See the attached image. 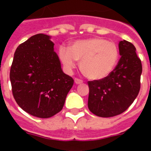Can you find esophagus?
I'll return each instance as SVG.
<instances>
[{
  "label": "esophagus",
  "mask_w": 151,
  "mask_h": 151,
  "mask_svg": "<svg viewBox=\"0 0 151 151\" xmlns=\"http://www.w3.org/2000/svg\"><path fill=\"white\" fill-rule=\"evenodd\" d=\"M74 82H75L76 84H82V81L81 80V79L75 78V79H74Z\"/></svg>",
  "instance_id": "34e87169"
}]
</instances>
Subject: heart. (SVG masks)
Instances as JSON below:
<instances>
[{"label":"heart","mask_w":151,"mask_h":151,"mask_svg":"<svg viewBox=\"0 0 151 151\" xmlns=\"http://www.w3.org/2000/svg\"><path fill=\"white\" fill-rule=\"evenodd\" d=\"M60 59L68 71L80 61V70L91 80H99L108 76L119 60V49L112 42L103 38H91L79 40L72 44L70 49L61 46Z\"/></svg>","instance_id":"heart-1"}]
</instances>
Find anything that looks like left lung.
I'll return each mask as SVG.
<instances>
[{
  "mask_svg": "<svg viewBox=\"0 0 151 151\" xmlns=\"http://www.w3.org/2000/svg\"><path fill=\"white\" fill-rule=\"evenodd\" d=\"M120 56L106 78L89 81L88 108L100 117H111L126 111L138 95L142 66L136 47L126 40L119 43Z\"/></svg>",
  "mask_w": 151,
  "mask_h": 151,
  "instance_id": "8db88e82",
  "label": "left lung"
}]
</instances>
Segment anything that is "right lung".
Segmentation results:
<instances>
[{"label":"right lung","mask_w":151,"mask_h":151,"mask_svg":"<svg viewBox=\"0 0 151 151\" xmlns=\"http://www.w3.org/2000/svg\"><path fill=\"white\" fill-rule=\"evenodd\" d=\"M9 78L18 106L34 116L49 118L62 110L73 79L63 73L50 36L37 34L17 47Z\"/></svg>","instance_id":"add662e5"}]
</instances>
